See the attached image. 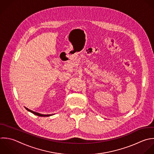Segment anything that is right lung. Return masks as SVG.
I'll use <instances>...</instances> for the list:
<instances>
[{"mask_svg":"<svg viewBox=\"0 0 154 154\" xmlns=\"http://www.w3.org/2000/svg\"><path fill=\"white\" fill-rule=\"evenodd\" d=\"M25 107V109H26L27 111H29V112L32 113L33 114H34V115H36V116H41V117H46V116H47H47H50L53 115H42V114H41V113H39L33 112V111H32V110H30V109L26 108V107Z\"/></svg>","mask_w":154,"mask_h":154,"instance_id":"1","label":"right lung"}]
</instances>
